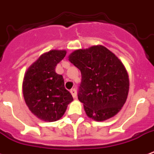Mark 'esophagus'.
I'll list each match as a JSON object with an SVG mask.
<instances>
[{
    "instance_id": "34e87169",
    "label": "esophagus",
    "mask_w": 154,
    "mask_h": 154,
    "mask_svg": "<svg viewBox=\"0 0 154 154\" xmlns=\"http://www.w3.org/2000/svg\"><path fill=\"white\" fill-rule=\"evenodd\" d=\"M70 93H71V94H72V96L73 97V98H76L77 97V90H76V89H70Z\"/></svg>"
}]
</instances>
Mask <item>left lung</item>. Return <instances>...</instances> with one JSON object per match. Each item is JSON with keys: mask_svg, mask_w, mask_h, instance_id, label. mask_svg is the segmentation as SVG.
<instances>
[{"mask_svg": "<svg viewBox=\"0 0 154 154\" xmlns=\"http://www.w3.org/2000/svg\"><path fill=\"white\" fill-rule=\"evenodd\" d=\"M69 60L82 72L77 96L87 116L101 122L117 114L125 103L129 88L122 61L102 45L76 50Z\"/></svg>", "mask_w": 154, "mask_h": 154, "instance_id": "obj_1", "label": "left lung"}]
</instances>
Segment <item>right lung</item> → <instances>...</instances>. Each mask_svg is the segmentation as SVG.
Masks as SVG:
<instances>
[{
  "instance_id": "1",
  "label": "right lung",
  "mask_w": 154,
  "mask_h": 154,
  "mask_svg": "<svg viewBox=\"0 0 154 154\" xmlns=\"http://www.w3.org/2000/svg\"><path fill=\"white\" fill-rule=\"evenodd\" d=\"M65 50L44 53L26 71L23 81V95L30 111L45 122H56L62 117L73 100L65 88L62 75L56 66L65 57Z\"/></svg>"
}]
</instances>
